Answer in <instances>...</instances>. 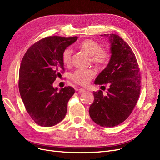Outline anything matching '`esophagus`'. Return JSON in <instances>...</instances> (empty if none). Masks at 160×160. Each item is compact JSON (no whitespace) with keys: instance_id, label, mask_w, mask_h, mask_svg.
I'll use <instances>...</instances> for the list:
<instances>
[{"instance_id":"34e87169","label":"esophagus","mask_w":160,"mask_h":160,"mask_svg":"<svg viewBox=\"0 0 160 160\" xmlns=\"http://www.w3.org/2000/svg\"><path fill=\"white\" fill-rule=\"evenodd\" d=\"M79 91L80 92V93H84V92L86 91V90H85V89H84V88H80V89H79Z\"/></svg>"}]
</instances>
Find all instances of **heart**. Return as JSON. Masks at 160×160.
Here are the masks:
<instances>
[{"label":"heart","mask_w":160,"mask_h":160,"mask_svg":"<svg viewBox=\"0 0 160 160\" xmlns=\"http://www.w3.org/2000/svg\"><path fill=\"white\" fill-rule=\"evenodd\" d=\"M89 56H92L91 59L98 64H103L109 59V55L107 51L101 49V46L97 42L88 39L81 42L80 45ZM72 49L67 47L62 53V60L65 65H69L71 60ZM96 75V71L93 69H76L71 75V79L75 83L81 85H87Z\"/></svg>","instance_id":"heart-1"}]
</instances>
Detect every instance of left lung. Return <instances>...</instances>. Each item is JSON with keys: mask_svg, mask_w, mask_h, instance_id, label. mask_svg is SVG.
Here are the masks:
<instances>
[{"mask_svg": "<svg viewBox=\"0 0 160 160\" xmlns=\"http://www.w3.org/2000/svg\"><path fill=\"white\" fill-rule=\"evenodd\" d=\"M108 38L111 57L107 67L95 80V85H108L107 93L93 92L94 101L89 107L91 119L100 126L114 127L123 122L138 100L141 77L139 69L130 47L114 34H105Z\"/></svg>", "mask_w": 160, "mask_h": 160, "instance_id": "1", "label": "left lung"}]
</instances>
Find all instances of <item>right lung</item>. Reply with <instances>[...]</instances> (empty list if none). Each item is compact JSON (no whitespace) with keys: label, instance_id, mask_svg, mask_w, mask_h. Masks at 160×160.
Instances as JSON below:
<instances>
[{"label":"right lung","instance_id":"obj_1","mask_svg":"<svg viewBox=\"0 0 160 160\" xmlns=\"http://www.w3.org/2000/svg\"><path fill=\"white\" fill-rule=\"evenodd\" d=\"M78 37H49L37 42L24 55L19 69L18 89L25 107L36 123L51 127L63 119L72 87L60 90L53 82L64 70L62 53Z\"/></svg>","mask_w":160,"mask_h":160}]
</instances>
